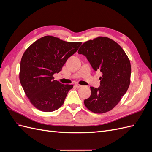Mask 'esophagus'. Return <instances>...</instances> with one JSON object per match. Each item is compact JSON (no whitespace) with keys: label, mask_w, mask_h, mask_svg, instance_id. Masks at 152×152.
I'll return each instance as SVG.
<instances>
[{"label":"esophagus","mask_w":152,"mask_h":152,"mask_svg":"<svg viewBox=\"0 0 152 152\" xmlns=\"http://www.w3.org/2000/svg\"><path fill=\"white\" fill-rule=\"evenodd\" d=\"M75 86L76 87H77V88H80V87H82V86H81V85H80V84H76Z\"/></svg>","instance_id":"esophagus-1"}]
</instances>
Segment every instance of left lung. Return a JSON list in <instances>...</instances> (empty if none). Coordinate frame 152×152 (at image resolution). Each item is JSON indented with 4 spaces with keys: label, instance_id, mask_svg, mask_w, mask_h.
Segmentation results:
<instances>
[{
    "label": "left lung",
    "instance_id": "obj_1",
    "mask_svg": "<svg viewBox=\"0 0 152 152\" xmlns=\"http://www.w3.org/2000/svg\"><path fill=\"white\" fill-rule=\"evenodd\" d=\"M86 56L95 71L102 73L100 87H91V94L84 100L86 108L92 112L103 113L110 111L127 92L131 82L129 59L116 42L106 37L86 41L78 50Z\"/></svg>",
    "mask_w": 152,
    "mask_h": 152
}]
</instances>
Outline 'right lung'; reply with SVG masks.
<instances>
[{
	"label": "right lung",
	"instance_id": "add662e5",
	"mask_svg": "<svg viewBox=\"0 0 152 152\" xmlns=\"http://www.w3.org/2000/svg\"><path fill=\"white\" fill-rule=\"evenodd\" d=\"M81 42H70L53 36L38 39L23 55L20 80L30 103L38 110L50 112L60 108L73 85L62 84L53 75L62 70Z\"/></svg>",
	"mask_w": 152,
	"mask_h": 152
}]
</instances>
